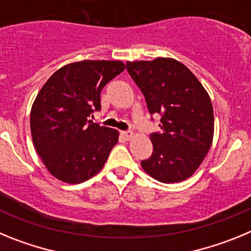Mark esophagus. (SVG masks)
Segmentation results:
<instances>
[{
  "label": "esophagus",
  "instance_id": "1",
  "mask_svg": "<svg viewBox=\"0 0 251 251\" xmlns=\"http://www.w3.org/2000/svg\"><path fill=\"white\" fill-rule=\"evenodd\" d=\"M121 134H122V137H123L124 139H130L132 138V136H133V133L130 132V130H122L121 132Z\"/></svg>",
  "mask_w": 251,
  "mask_h": 251
}]
</instances>
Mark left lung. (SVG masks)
Segmentation results:
<instances>
[{
    "label": "left lung",
    "mask_w": 251,
    "mask_h": 251,
    "mask_svg": "<svg viewBox=\"0 0 251 251\" xmlns=\"http://www.w3.org/2000/svg\"><path fill=\"white\" fill-rule=\"evenodd\" d=\"M127 72L145 95L150 114L161 115V130L151 133L152 156L141 162L142 167L159 182H181L192 176L211 147L210 97L197 77L175 59L128 61Z\"/></svg>",
    "instance_id": "8db88e82"
}]
</instances>
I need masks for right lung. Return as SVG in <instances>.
I'll list each match as a JSON object with an SVG mask.
<instances>
[{
  "mask_svg": "<svg viewBox=\"0 0 251 251\" xmlns=\"http://www.w3.org/2000/svg\"><path fill=\"white\" fill-rule=\"evenodd\" d=\"M122 61L84 60L60 68L34 101L30 127L35 150L51 175L80 183L103 168L118 130L89 121L100 110L101 89L123 72Z\"/></svg>",
  "mask_w": 251,
  "mask_h": 251,
  "instance_id": "obj_1",
  "label": "right lung"
}]
</instances>
